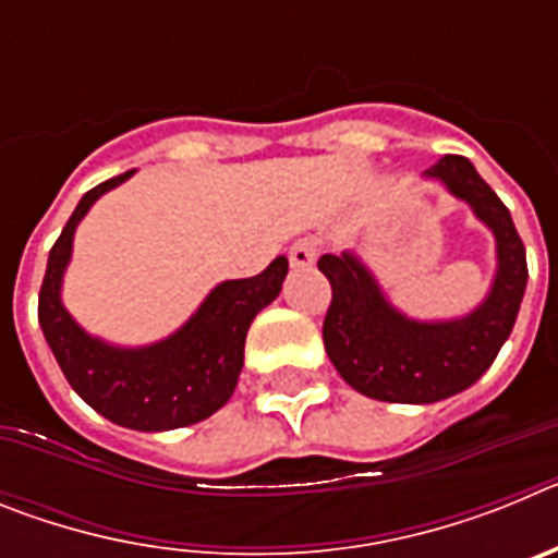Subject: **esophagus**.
I'll return each instance as SVG.
<instances>
[{"mask_svg":"<svg viewBox=\"0 0 558 558\" xmlns=\"http://www.w3.org/2000/svg\"><path fill=\"white\" fill-rule=\"evenodd\" d=\"M288 259L293 268H310L315 263V243L313 240H299V243L290 245Z\"/></svg>","mask_w":558,"mask_h":558,"instance_id":"34e87169","label":"esophagus"}]
</instances>
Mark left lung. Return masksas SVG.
Returning a JSON list of instances; mask_svg holds the SVG:
<instances>
[{"mask_svg": "<svg viewBox=\"0 0 558 558\" xmlns=\"http://www.w3.org/2000/svg\"><path fill=\"white\" fill-rule=\"evenodd\" d=\"M425 179L438 181L470 206L495 236L497 270L489 293L458 318L418 322L393 307L354 251L324 254L318 270L332 284L324 318V349L354 391L379 402L430 405L475 386L509 340L529 282L525 245L502 206L470 159L445 156Z\"/></svg>", "mask_w": 558, "mask_h": 558, "instance_id": "1", "label": "left lung"}]
</instances>
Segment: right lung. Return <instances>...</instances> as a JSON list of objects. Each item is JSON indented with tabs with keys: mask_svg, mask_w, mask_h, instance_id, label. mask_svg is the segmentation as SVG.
I'll return each mask as SVG.
<instances>
[{
	"mask_svg": "<svg viewBox=\"0 0 558 558\" xmlns=\"http://www.w3.org/2000/svg\"><path fill=\"white\" fill-rule=\"evenodd\" d=\"M133 170L88 190L63 226L47 259L38 324L69 386L86 405L128 430L161 433L204 422L231 399L243 372L245 335L263 307L274 302L288 276V259L276 256L259 276L226 279L167 338L147 347H120L86 332L63 307V274L81 220Z\"/></svg>",
	"mask_w": 558,
	"mask_h": 558,
	"instance_id": "1",
	"label": "right lung"
}]
</instances>
